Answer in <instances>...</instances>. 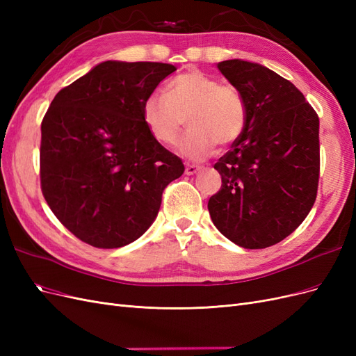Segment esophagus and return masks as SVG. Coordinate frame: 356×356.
I'll return each instance as SVG.
<instances>
[{
    "label": "esophagus",
    "instance_id": "34e87169",
    "mask_svg": "<svg viewBox=\"0 0 356 356\" xmlns=\"http://www.w3.org/2000/svg\"><path fill=\"white\" fill-rule=\"evenodd\" d=\"M200 170V166L196 165H186V175H195Z\"/></svg>",
    "mask_w": 356,
    "mask_h": 356
}]
</instances>
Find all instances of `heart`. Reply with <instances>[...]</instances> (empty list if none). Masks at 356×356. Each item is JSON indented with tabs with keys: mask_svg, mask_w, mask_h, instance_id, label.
I'll use <instances>...</instances> for the list:
<instances>
[{
	"mask_svg": "<svg viewBox=\"0 0 356 356\" xmlns=\"http://www.w3.org/2000/svg\"><path fill=\"white\" fill-rule=\"evenodd\" d=\"M191 127L179 144V153L190 160L209 157L215 147H227L246 126V105L232 84L190 70L172 79L163 92L149 93L143 102V122L156 141L174 145L184 127Z\"/></svg>",
	"mask_w": 356,
	"mask_h": 356,
	"instance_id": "b5f03b06",
	"label": "heart"
}]
</instances>
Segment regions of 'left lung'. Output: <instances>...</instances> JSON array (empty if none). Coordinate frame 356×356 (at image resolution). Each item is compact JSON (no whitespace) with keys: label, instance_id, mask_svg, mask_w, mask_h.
<instances>
[{"label":"left lung","instance_id":"left-lung-1","mask_svg":"<svg viewBox=\"0 0 356 356\" xmlns=\"http://www.w3.org/2000/svg\"><path fill=\"white\" fill-rule=\"evenodd\" d=\"M217 68L241 92L246 126L213 168L221 188L208 202L212 222L246 250L284 241L305 221L319 181V117L296 86L260 63Z\"/></svg>","mask_w":356,"mask_h":356}]
</instances>
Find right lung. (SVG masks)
Listing matches in <instances>:
<instances>
[{
  "label": "right lung",
  "mask_w": 356,
  "mask_h": 356,
  "mask_svg": "<svg viewBox=\"0 0 356 356\" xmlns=\"http://www.w3.org/2000/svg\"><path fill=\"white\" fill-rule=\"evenodd\" d=\"M170 63L106 60L58 92L41 123V191L80 241L113 250L157 217L161 193L184 174L148 132L143 102Z\"/></svg>",
  "instance_id": "1"
}]
</instances>
